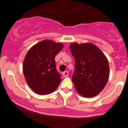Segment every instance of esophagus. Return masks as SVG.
<instances>
[{
    "label": "esophagus",
    "mask_w": 128,
    "mask_h": 128,
    "mask_svg": "<svg viewBox=\"0 0 128 128\" xmlns=\"http://www.w3.org/2000/svg\"><path fill=\"white\" fill-rule=\"evenodd\" d=\"M68 74H69V72L68 71H64L62 72V76L64 77H66L68 76Z\"/></svg>",
    "instance_id": "1"
}]
</instances>
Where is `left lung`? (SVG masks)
<instances>
[{
	"label": "left lung",
	"instance_id": "8db88e82",
	"mask_svg": "<svg viewBox=\"0 0 128 128\" xmlns=\"http://www.w3.org/2000/svg\"><path fill=\"white\" fill-rule=\"evenodd\" d=\"M75 59L72 80L77 92L84 97L97 95L105 87L110 70L107 58L96 46L90 42L70 44Z\"/></svg>",
	"mask_w": 128,
	"mask_h": 128
}]
</instances>
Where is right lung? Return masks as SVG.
<instances>
[{"label":"right lung","instance_id":"1","mask_svg":"<svg viewBox=\"0 0 128 128\" xmlns=\"http://www.w3.org/2000/svg\"><path fill=\"white\" fill-rule=\"evenodd\" d=\"M63 44L51 40H43L31 48L24 58L23 71L31 89L41 95L53 92L61 78L56 70L55 56Z\"/></svg>","mask_w":128,"mask_h":128}]
</instances>
